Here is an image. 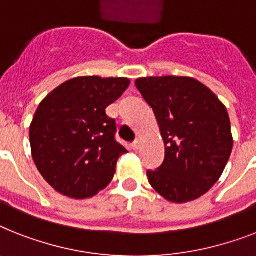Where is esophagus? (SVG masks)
<instances>
[{"mask_svg": "<svg viewBox=\"0 0 256 256\" xmlns=\"http://www.w3.org/2000/svg\"><path fill=\"white\" fill-rule=\"evenodd\" d=\"M140 143H142V138H139L138 136V138L135 139V142L132 144V150H135V151H136V150H139V147H140Z\"/></svg>", "mask_w": 256, "mask_h": 256, "instance_id": "34e87169", "label": "esophagus"}]
</instances>
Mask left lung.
Returning <instances> with one entry per match:
<instances>
[{"mask_svg":"<svg viewBox=\"0 0 256 256\" xmlns=\"http://www.w3.org/2000/svg\"><path fill=\"white\" fill-rule=\"evenodd\" d=\"M135 85L152 108L166 146L163 164L147 171L148 182L171 202L196 200L218 182L232 154L225 105L192 78H140Z\"/></svg>","mask_w":256,"mask_h":256,"instance_id":"8db88e82","label":"left lung"}]
</instances>
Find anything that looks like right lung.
Wrapping results in <instances>:
<instances>
[{
	"label": "right lung",
	"instance_id": "right-lung-1",
	"mask_svg": "<svg viewBox=\"0 0 256 256\" xmlns=\"http://www.w3.org/2000/svg\"><path fill=\"white\" fill-rule=\"evenodd\" d=\"M128 85L126 78H74L39 104L30 124L31 154L55 190L82 200L109 186L128 150L116 140L117 124L105 109Z\"/></svg>",
	"mask_w": 256,
	"mask_h": 256
}]
</instances>
